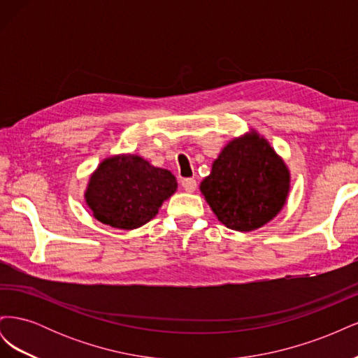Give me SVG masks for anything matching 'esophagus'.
<instances>
[{"label":"esophagus","mask_w":358,"mask_h":358,"mask_svg":"<svg viewBox=\"0 0 358 358\" xmlns=\"http://www.w3.org/2000/svg\"><path fill=\"white\" fill-rule=\"evenodd\" d=\"M182 187H183V189H185L187 192H194L197 189V182H196V179H183L182 180Z\"/></svg>","instance_id":"1"}]
</instances>
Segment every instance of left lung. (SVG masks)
<instances>
[{
	"label": "left lung",
	"instance_id": "8db88e82",
	"mask_svg": "<svg viewBox=\"0 0 358 358\" xmlns=\"http://www.w3.org/2000/svg\"><path fill=\"white\" fill-rule=\"evenodd\" d=\"M289 182L285 161L251 128L222 148L200 191L227 229L252 231L282 210Z\"/></svg>",
	"mask_w": 358,
	"mask_h": 358
}]
</instances>
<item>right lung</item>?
Instances as JSON below:
<instances>
[{
	"label": "right lung",
	"mask_w": 358,
	"mask_h": 358,
	"mask_svg": "<svg viewBox=\"0 0 358 358\" xmlns=\"http://www.w3.org/2000/svg\"><path fill=\"white\" fill-rule=\"evenodd\" d=\"M176 189V178L167 169L155 167L137 154H117L104 158L94 170L85 201L96 221L134 230L155 218Z\"/></svg>",
	"instance_id": "1"
}]
</instances>
